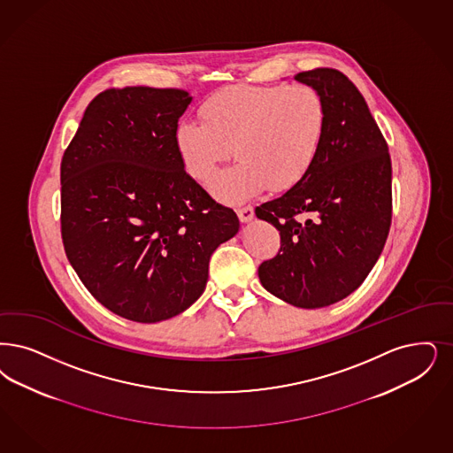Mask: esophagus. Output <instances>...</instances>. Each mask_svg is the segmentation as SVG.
I'll return each instance as SVG.
<instances>
[{
	"label": "esophagus",
	"instance_id": "esophagus-1",
	"mask_svg": "<svg viewBox=\"0 0 453 453\" xmlns=\"http://www.w3.org/2000/svg\"><path fill=\"white\" fill-rule=\"evenodd\" d=\"M237 218H239V220L241 222H250V220H253L254 218V209L251 207V205H244V207H239L237 211Z\"/></svg>",
	"mask_w": 453,
	"mask_h": 453
}]
</instances>
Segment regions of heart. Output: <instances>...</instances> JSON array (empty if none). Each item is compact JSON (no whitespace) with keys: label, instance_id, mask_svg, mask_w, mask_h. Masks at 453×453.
Segmentation results:
<instances>
[{"label":"heart","instance_id":"heart-1","mask_svg":"<svg viewBox=\"0 0 453 453\" xmlns=\"http://www.w3.org/2000/svg\"><path fill=\"white\" fill-rule=\"evenodd\" d=\"M199 121L183 119L175 146L185 172L211 180L219 165L237 162L212 181L224 202L251 199L266 187L287 192L310 173L324 145L326 106L311 86H231L211 94Z\"/></svg>","mask_w":453,"mask_h":453}]
</instances>
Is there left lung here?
Instances as JSON below:
<instances>
[{
	"label": "left lung",
	"mask_w": 453,
	"mask_h": 453,
	"mask_svg": "<svg viewBox=\"0 0 453 453\" xmlns=\"http://www.w3.org/2000/svg\"><path fill=\"white\" fill-rule=\"evenodd\" d=\"M295 79L322 94L326 138L303 180L256 207L257 219L281 237L280 251L257 274L293 307L322 308L357 290L380 259L391 226V158L365 99L344 73L315 69Z\"/></svg>",
	"instance_id": "1"
}]
</instances>
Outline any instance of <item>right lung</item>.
I'll return each instance as SVG.
<instances>
[{"label":"right lung","instance_id":"add662e5","mask_svg":"<svg viewBox=\"0 0 453 453\" xmlns=\"http://www.w3.org/2000/svg\"><path fill=\"white\" fill-rule=\"evenodd\" d=\"M192 96L123 88L97 94L60 165L62 241L92 296L155 324L197 302L209 259L239 219L181 165L175 129Z\"/></svg>","mask_w":453,"mask_h":453}]
</instances>
